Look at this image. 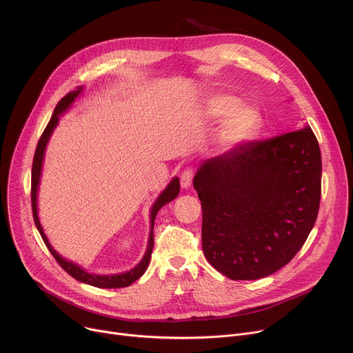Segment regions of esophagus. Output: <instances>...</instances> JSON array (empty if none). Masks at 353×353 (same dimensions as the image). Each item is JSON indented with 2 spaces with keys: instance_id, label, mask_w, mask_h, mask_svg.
I'll use <instances>...</instances> for the list:
<instances>
[{
  "instance_id": "obj_1",
  "label": "esophagus",
  "mask_w": 353,
  "mask_h": 353,
  "mask_svg": "<svg viewBox=\"0 0 353 353\" xmlns=\"http://www.w3.org/2000/svg\"><path fill=\"white\" fill-rule=\"evenodd\" d=\"M192 177H194V170L191 168H187L181 172L180 176V184L183 188H190L192 184Z\"/></svg>"
}]
</instances>
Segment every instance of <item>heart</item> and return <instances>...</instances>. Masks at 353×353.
Segmentation results:
<instances>
[{
  "label": "heart",
  "instance_id": "b5f03b06",
  "mask_svg": "<svg viewBox=\"0 0 353 353\" xmlns=\"http://www.w3.org/2000/svg\"><path fill=\"white\" fill-rule=\"evenodd\" d=\"M239 103L240 102L237 97L225 94L218 97L211 106V114L215 119L223 117L230 111L232 112L228 116L219 135L221 142L223 145H234L247 139L257 127V123H259L257 113L253 109L245 108V106H240L236 110L235 108L239 106ZM234 108L236 111L234 110Z\"/></svg>",
  "mask_w": 353,
  "mask_h": 353
}]
</instances>
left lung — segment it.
I'll list each match as a JSON object with an SVG mask.
<instances>
[{"mask_svg": "<svg viewBox=\"0 0 353 353\" xmlns=\"http://www.w3.org/2000/svg\"><path fill=\"white\" fill-rule=\"evenodd\" d=\"M203 208V250L233 281L286 265L312 232L321 198V152L310 127L241 143L194 177Z\"/></svg>", "mask_w": 353, "mask_h": 353, "instance_id": "8db88e82", "label": "left lung"}]
</instances>
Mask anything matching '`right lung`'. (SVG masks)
I'll use <instances>...</instances> for the list:
<instances>
[{"instance_id": "add662e5", "label": "right lung", "mask_w": 353, "mask_h": 353, "mask_svg": "<svg viewBox=\"0 0 353 353\" xmlns=\"http://www.w3.org/2000/svg\"><path fill=\"white\" fill-rule=\"evenodd\" d=\"M81 92V88L78 90H74V92H70L67 93L60 102L57 103L56 109H54V113L52 116V119H50L47 127L44 128L39 142H37V146H36V150H34V157H33V165H32V188H30V198H32V212H33V219H34V225L44 241V244L47 245V248L50 250V253H52V256L56 259V261L60 264V267L68 272L72 278H75L77 281L79 282H83V283H88V285H92V286H96V288H103V289H113V288H125V286H130L132 282H135L138 278H141L143 275V272L146 271L148 268V264H149V260H150V254H152V248H154V225H155V218H157V214L158 211L166 205L168 203H170V201H173L179 192H180V183H179V179H173L172 183L168 185V188L161 194V196L158 198L157 203L154 204L152 207V211H150V234H149V241H148V248H146V253L143 256V259L141 260V263L131 271L128 272H124V274H119V275H93V274H89L86 271H83L81 267L72 264L71 261H67L64 260L61 256H59L54 248L50 245L43 229H41V225L39 222V218H37V207H36V198H37V184H39V180H40V172H41V163H43V155H44V149H46V145L48 142V138L50 135H52L54 127L57 125L59 123V114H61L63 112H65L70 105L74 102V99L78 96V93Z\"/></svg>"}]
</instances>
